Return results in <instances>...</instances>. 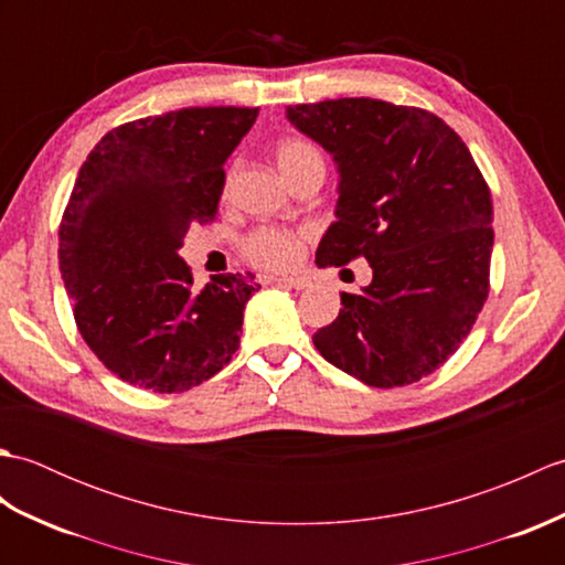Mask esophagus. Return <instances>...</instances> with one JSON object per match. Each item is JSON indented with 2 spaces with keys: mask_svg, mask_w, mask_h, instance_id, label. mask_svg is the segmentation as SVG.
I'll list each match as a JSON object with an SVG mask.
<instances>
[{
  "mask_svg": "<svg viewBox=\"0 0 565 565\" xmlns=\"http://www.w3.org/2000/svg\"><path fill=\"white\" fill-rule=\"evenodd\" d=\"M274 281L279 286H286V289H296V291H303L310 286V279H306V276H276Z\"/></svg>",
  "mask_w": 565,
  "mask_h": 565,
  "instance_id": "34e87169",
  "label": "esophagus"
}]
</instances>
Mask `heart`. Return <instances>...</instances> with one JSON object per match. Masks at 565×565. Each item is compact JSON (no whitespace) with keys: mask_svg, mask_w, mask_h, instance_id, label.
Returning <instances> with one entry per match:
<instances>
[{"mask_svg":"<svg viewBox=\"0 0 565 565\" xmlns=\"http://www.w3.org/2000/svg\"><path fill=\"white\" fill-rule=\"evenodd\" d=\"M316 158H320V152L310 146V142L298 140V138L284 140L279 142V148H276V162H279L284 174L294 172L296 167H301L303 162L316 160ZM303 243H306V233L301 231L264 225L245 239V252L252 262L259 264V267L289 269L298 259H301Z\"/></svg>","mask_w":565,"mask_h":565,"instance_id":"1","label":"heart"}]
</instances>
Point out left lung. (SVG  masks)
Returning a JSON list of instances; mask_svg holds the SVG:
<instances>
[{"instance_id": "left-lung-1", "label": "left lung", "mask_w": 565, "mask_h": 565, "mask_svg": "<svg viewBox=\"0 0 565 565\" xmlns=\"http://www.w3.org/2000/svg\"><path fill=\"white\" fill-rule=\"evenodd\" d=\"M340 172L338 221L318 267L366 257L374 279L342 294L313 334L330 364L374 388L407 386L459 350L490 291L493 201L466 142L417 106L328 99L286 109Z\"/></svg>"}]
</instances>
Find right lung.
I'll list each match as a JSON object with an SVG mask.
<instances>
[{
  "mask_svg": "<svg viewBox=\"0 0 565 565\" xmlns=\"http://www.w3.org/2000/svg\"><path fill=\"white\" fill-rule=\"evenodd\" d=\"M259 109L191 106L109 130L87 154L60 221V274L77 330L130 386L182 393L239 347L259 286L221 274L203 289L177 255L189 225L211 223L223 164Z\"/></svg>",
  "mask_w": 565,
  "mask_h": 565,
  "instance_id": "right-lung-1",
  "label": "right lung"
}]
</instances>
